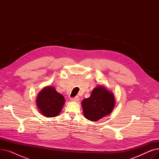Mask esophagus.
Here are the masks:
<instances>
[{"label": "esophagus", "instance_id": "34e87169", "mask_svg": "<svg viewBox=\"0 0 159 159\" xmlns=\"http://www.w3.org/2000/svg\"><path fill=\"white\" fill-rule=\"evenodd\" d=\"M79 97H71V98H70V100L71 101H74V102H77V101H79Z\"/></svg>", "mask_w": 159, "mask_h": 159}]
</instances>
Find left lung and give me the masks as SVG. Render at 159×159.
I'll return each mask as SVG.
<instances>
[{"label": "left lung", "mask_w": 159, "mask_h": 159, "mask_svg": "<svg viewBox=\"0 0 159 159\" xmlns=\"http://www.w3.org/2000/svg\"><path fill=\"white\" fill-rule=\"evenodd\" d=\"M115 105L113 94L104 87L99 86L94 88L91 96L82 102L85 117L91 121H97L110 114Z\"/></svg>", "instance_id": "1"}]
</instances>
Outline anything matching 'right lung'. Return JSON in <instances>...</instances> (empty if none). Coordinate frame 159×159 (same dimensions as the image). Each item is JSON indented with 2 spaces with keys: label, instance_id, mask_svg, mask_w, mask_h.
Wrapping results in <instances>:
<instances>
[{
  "label": "right lung",
  "instance_id": "add662e5",
  "mask_svg": "<svg viewBox=\"0 0 159 159\" xmlns=\"http://www.w3.org/2000/svg\"><path fill=\"white\" fill-rule=\"evenodd\" d=\"M64 102V97L53 87L44 88L37 98V105L40 111L48 117H54L59 114Z\"/></svg>",
  "mask_w": 159,
  "mask_h": 159
}]
</instances>
